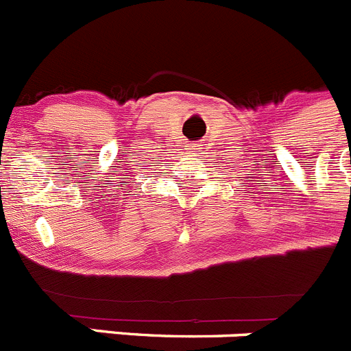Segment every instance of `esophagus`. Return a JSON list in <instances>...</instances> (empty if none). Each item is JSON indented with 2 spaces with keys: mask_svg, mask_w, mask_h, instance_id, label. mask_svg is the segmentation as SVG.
<instances>
[{
  "mask_svg": "<svg viewBox=\"0 0 351 351\" xmlns=\"http://www.w3.org/2000/svg\"><path fill=\"white\" fill-rule=\"evenodd\" d=\"M188 149H190L191 153H195V151H198V149H200V144H190L188 145Z\"/></svg>",
  "mask_w": 351,
  "mask_h": 351,
  "instance_id": "obj_1",
  "label": "esophagus"
}]
</instances>
